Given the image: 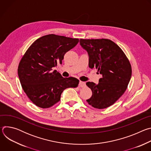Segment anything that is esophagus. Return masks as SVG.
<instances>
[{"instance_id":"esophagus-1","label":"esophagus","mask_w":151,"mask_h":151,"mask_svg":"<svg viewBox=\"0 0 151 151\" xmlns=\"http://www.w3.org/2000/svg\"><path fill=\"white\" fill-rule=\"evenodd\" d=\"M85 86H86V85H85V83L84 82H82V81L79 82V87H85Z\"/></svg>"}]
</instances>
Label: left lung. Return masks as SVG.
<instances>
[{
	"mask_svg": "<svg viewBox=\"0 0 151 151\" xmlns=\"http://www.w3.org/2000/svg\"><path fill=\"white\" fill-rule=\"evenodd\" d=\"M79 42L88 54L89 68L97 69L102 75L98 84L86 83L93 93L87 101L94 108H107L127 90L132 73L130 63L121 48L110 39H81Z\"/></svg>",
	"mask_w": 151,
	"mask_h": 151,
	"instance_id": "1",
	"label": "left lung"
}]
</instances>
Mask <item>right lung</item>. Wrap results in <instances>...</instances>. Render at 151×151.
<instances>
[{
    "mask_svg": "<svg viewBox=\"0 0 151 151\" xmlns=\"http://www.w3.org/2000/svg\"><path fill=\"white\" fill-rule=\"evenodd\" d=\"M78 42L79 39L50 34L36 40L26 51L18 75L24 93L36 106L49 108L60 100L64 90L78 87V79L63 78L52 68L62 63L64 54Z\"/></svg>",
    "mask_w": 151,
    "mask_h": 151,
    "instance_id": "right-lung-1",
    "label": "right lung"
}]
</instances>
